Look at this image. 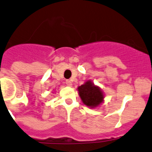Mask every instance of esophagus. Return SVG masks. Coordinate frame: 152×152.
<instances>
[{
    "label": "esophagus",
    "instance_id": "esophagus-1",
    "mask_svg": "<svg viewBox=\"0 0 152 152\" xmlns=\"http://www.w3.org/2000/svg\"><path fill=\"white\" fill-rule=\"evenodd\" d=\"M66 85H67V86H71L72 85V82H71V81H70V80H66Z\"/></svg>",
    "mask_w": 152,
    "mask_h": 152
}]
</instances>
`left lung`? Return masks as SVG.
<instances>
[{
  "instance_id": "left-lung-1",
  "label": "left lung",
  "mask_w": 152,
  "mask_h": 152,
  "mask_svg": "<svg viewBox=\"0 0 152 152\" xmlns=\"http://www.w3.org/2000/svg\"><path fill=\"white\" fill-rule=\"evenodd\" d=\"M79 95L83 104L87 107L94 108L98 107L104 100V96L100 87L95 86L90 80L78 87Z\"/></svg>"
}]
</instances>
